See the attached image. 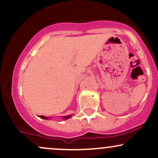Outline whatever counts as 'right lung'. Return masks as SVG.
<instances>
[{"label":"right lung","instance_id":"right-lung-1","mask_svg":"<svg viewBox=\"0 0 158 158\" xmlns=\"http://www.w3.org/2000/svg\"><path fill=\"white\" fill-rule=\"evenodd\" d=\"M39 117H40V118H42V119H49L48 117H44V116H42V115L39 116ZM70 117H71V115H68V116H64V117H62V118L64 119H67L70 118Z\"/></svg>","mask_w":158,"mask_h":158}]
</instances>
